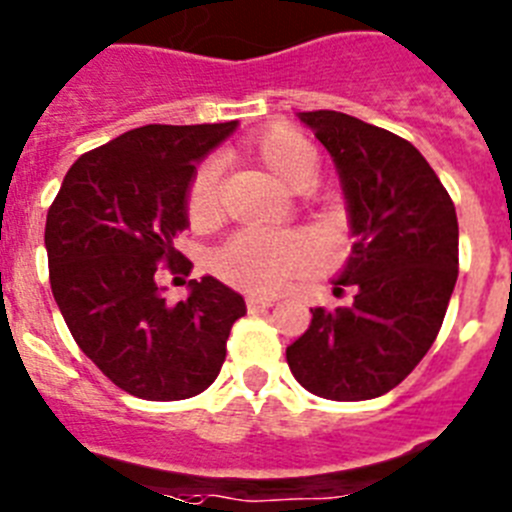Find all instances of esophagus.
Wrapping results in <instances>:
<instances>
[{"instance_id":"1","label":"esophagus","mask_w":512,"mask_h":512,"mask_svg":"<svg viewBox=\"0 0 512 512\" xmlns=\"http://www.w3.org/2000/svg\"><path fill=\"white\" fill-rule=\"evenodd\" d=\"M275 299H270V296H247V309L255 311V309H268V306H273Z\"/></svg>"}]
</instances>
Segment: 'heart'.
Instances as JSON below:
<instances>
[{
    "label": "heart",
    "mask_w": 512,
    "mask_h": 512,
    "mask_svg": "<svg viewBox=\"0 0 512 512\" xmlns=\"http://www.w3.org/2000/svg\"><path fill=\"white\" fill-rule=\"evenodd\" d=\"M250 149L278 180L299 188L317 167L309 141L291 126H268L250 139ZM185 211L193 229L211 231L221 224V167L206 162L195 170L188 185ZM317 257V242L306 231L242 229L224 242L213 268L221 281L247 293H275L293 275L304 273Z\"/></svg>",
    "instance_id": "obj_1"
}]
</instances>
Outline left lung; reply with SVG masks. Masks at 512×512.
<instances>
[{
    "mask_svg": "<svg viewBox=\"0 0 512 512\" xmlns=\"http://www.w3.org/2000/svg\"><path fill=\"white\" fill-rule=\"evenodd\" d=\"M299 118L340 172L355 244L337 286H353L355 296L350 306L311 309L286 361L317 397H381L441 332L459 278L456 208L428 159L397 133L337 110Z\"/></svg>",
    "mask_w": 512,
    "mask_h": 512,
    "instance_id": "1",
    "label": "left lung"
}]
</instances>
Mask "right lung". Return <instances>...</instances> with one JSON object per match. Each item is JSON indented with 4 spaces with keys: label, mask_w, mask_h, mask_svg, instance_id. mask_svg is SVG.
I'll return each instance as SVG.
<instances>
[{
    "label": "right lung",
    "mask_w": 512,
    "mask_h": 512,
    "mask_svg": "<svg viewBox=\"0 0 512 512\" xmlns=\"http://www.w3.org/2000/svg\"><path fill=\"white\" fill-rule=\"evenodd\" d=\"M237 128L141 126L71 164L46 219L48 278L71 337L118 389L149 402L206 391L226 358L237 291L206 275L170 304L154 273L188 275L175 250L188 226L195 162Z\"/></svg>",
    "instance_id": "1"
}]
</instances>
